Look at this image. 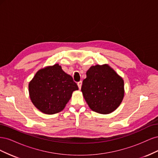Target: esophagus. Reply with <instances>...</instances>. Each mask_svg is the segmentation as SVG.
<instances>
[{"label": "esophagus", "instance_id": "1", "mask_svg": "<svg viewBox=\"0 0 158 158\" xmlns=\"http://www.w3.org/2000/svg\"><path fill=\"white\" fill-rule=\"evenodd\" d=\"M77 84H78V86L79 89H81V87H82V81H80V82H78L77 83Z\"/></svg>", "mask_w": 158, "mask_h": 158}]
</instances>
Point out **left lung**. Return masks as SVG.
Masks as SVG:
<instances>
[{
	"instance_id": "1",
	"label": "left lung",
	"mask_w": 158,
	"mask_h": 158,
	"mask_svg": "<svg viewBox=\"0 0 158 158\" xmlns=\"http://www.w3.org/2000/svg\"><path fill=\"white\" fill-rule=\"evenodd\" d=\"M81 91L92 111L109 114L123 101L124 81L108 64H98L91 66L87 71Z\"/></svg>"
}]
</instances>
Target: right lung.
<instances>
[{
	"mask_svg": "<svg viewBox=\"0 0 158 158\" xmlns=\"http://www.w3.org/2000/svg\"><path fill=\"white\" fill-rule=\"evenodd\" d=\"M78 89L73 77L65 73L59 64L38 70L29 83V94L33 104L47 114L63 110L73 92Z\"/></svg>",
	"mask_w": 158,
	"mask_h": 158,
	"instance_id": "add662e5",
	"label": "right lung"
}]
</instances>
